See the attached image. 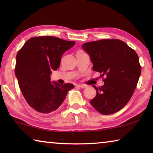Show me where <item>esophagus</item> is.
Segmentation results:
<instances>
[{"instance_id":"obj_1","label":"esophagus","mask_w":153,"mask_h":153,"mask_svg":"<svg viewBox=\"0 0 153 153\" xmlns=\"http://www.w3.org/2000/svg\"><path fill=\"white\" fill-rule=\"evenodd\" d=\"M77 87H79V88H85L87 86L86 85H85V84H78L76 85Z\"/></svg>"}]
</instances>
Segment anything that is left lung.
Masks as SVG:
<instances>
[{"label":"left lung","instance_id":"left-lung-1","mask_svg":"<svg viewBox=\"0 0 153 153\" xmlns=\"http://www.w3.org/2000/svg\"><path fill=\"white\" fill-rule=\"evenodd\" d=\"M82 47L90 55L93 70L105 76L104 85H93L97 95L90 103L103 115L118 112L128 103L137 87L141 72L139 56L118 39L90 42Z\"/></svg>","mask_w":153,"mask_h":153}]
</instances>
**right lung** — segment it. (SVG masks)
<instances>
[{
	"label": "right lung",
	"instance_id": "obj_1",
	"mask_svg": "<svg viewBox=\"0 0 153 153\" xmlns=\"http://www.w3.org/2000/svg\"><path fill=\"white\" fill-rule=\"evenodd\" d=\"M74 44L53 36L33 37L18 51L14 72L25 100L36 111H56L74 87L50 81L51 71L59 68L62 55Z\"/></svg>",
	"mask_w": 153,
	"mask_h": 153
}]
</instances>
